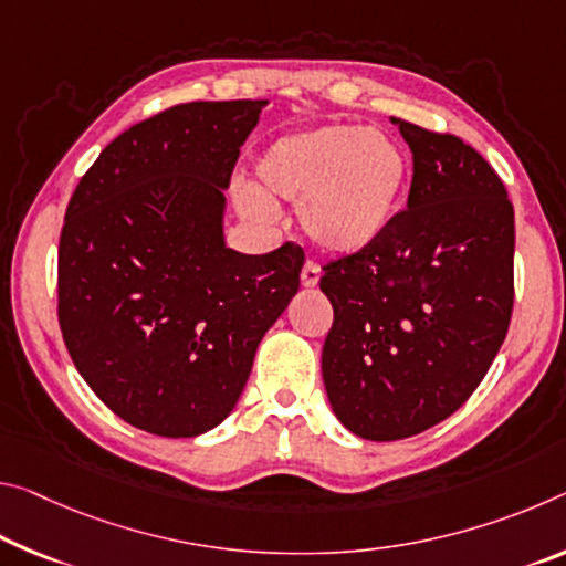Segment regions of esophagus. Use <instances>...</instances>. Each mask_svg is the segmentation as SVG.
I'll list each match as a JSON object with an SVG mask.
<instances>
[{"mask_svg":"<svg viewBox=\"0 0 566 566\" xmlns=\"http://www.w3.org/2000/svg\"><path fill=\"white\" fill-rule=\"evenodd\" d=\"M319 282V266L315 262H307L302 266V286H317Z\"/></svg>","mask_w":566,"mask_h":566,"instance_id":"obj_1","label":"esophagus"}]
</instances>
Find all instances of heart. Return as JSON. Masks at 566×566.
Instances as JSON below:
<instances>
[{
    "label": "heart",
    "instance_id": "obj_1",
    "mask_svg": "<svg viewBox=\"0 0 566 566\" xmlns=\"http://www.w3.org/2000/svg\"><path fill=\"white\" fill-rule=\"evenodd\" d=\"M406 178L408 158L398 140L363 125H327L264 150L247 209L269 217L272 199L300 201V223L312 241L335 254H355L390 227Z\"/></svg>",
    "mask_w": 566,
    "mask_h": 566
}]
</instances>
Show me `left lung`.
I'll list each match as a JSON object with an SVG mask.
<instances>
[{"label":"left lung","mask_w":566,"mask_h":566,"mask_svg":"<svg viewBox=\"0 0 566 566\" xmlns=\"http://www.w3.org/2000/svg\"><path fill=\"white\" fill-rule=\"evenodd\" d=\"M412 154L408 209L319 280L335 310L322 347L329 406L367 441L453 416L514 310V206L486 158L451 133L392 118Z\"/></svg>","instance_id":"8db88e82"}]
</instances>
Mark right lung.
I'll use <instances>...</instances> for the list:
<instances>
[{"mask_svg":"<svg viewBox=\"0 0 566 566\" xmlns=\"http://www.w3.org/2000/svg\"><path fill=\"white\" fill-rule=\"evenodd\" d=\"M266 101L184 103L103 148L67 203L57 317L77 373L125 423L193 438L234 410L304 251L223 244V188Z\"/></svg>","mask_w":566,"mask_h":566,"instance_id":"obj_1","label":"right lung"}]
</instances>
